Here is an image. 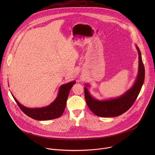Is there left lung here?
Listing matches in <instances>:
<instances>
[{
	"label": "left lung",
	"mask_w": 155,
	"mask_h": 155,
	"mask_svg": "<svg viewBox=\"0 0 155 155\" xmlns=\"http://www.w3.org/2000/svg\"><path fill=\"white\" fill-rule=\"evenodd\" d=\"M138 53V72L136 81L133 87L117 98L108 100H98L94 98L85 87V98L89 109L98 116L107 117H116L128 110L136 100L143 85L145 70L142 61L141 52L137 46ZM87 87L89 85H86Z\"/></svg>",
	"instance_id": "1"
}]
</instances>
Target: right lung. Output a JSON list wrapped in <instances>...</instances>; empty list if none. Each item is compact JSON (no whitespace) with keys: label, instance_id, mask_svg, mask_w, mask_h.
Masks as SVG:
<instances>
[{"label":"right lung","instance_id":"obj_1","mask_svg":"<svg viewBox=\"0 0 155 155\" xmlns=\"http://www.w3.org/2000/svg\"><path fill=\"white\" fill-rule=\"evenodd\" d=\"M75 83L76 81H72L62 85L59 89L56 99L49 106L42 108L31 109L23 106L12 94V95L20 109L28 116L38 120H51L58 118L63 114L66 106L69 92Z\"/></svg>","mask_w":155,"mask_h":155}]
</instances>
